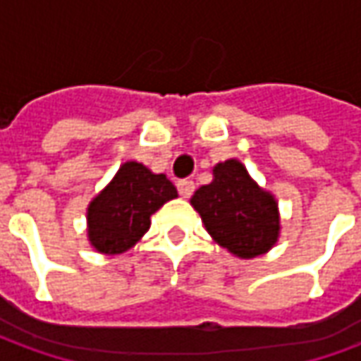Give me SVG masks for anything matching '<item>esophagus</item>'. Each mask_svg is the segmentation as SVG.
Returning a JSON list of instances; mask_svg holds the SVG:
<instances>
[{
  "label": "esophagus",
  "mask_w": 361,
  "mask_h": 361,
  "mask_svg": "<svg viewBox=\"0 0 361 361\" xmlns=\"http://www.w3.org/2000/svg\"><path fill=\"white\" fill-rule=\"evenodd\" d=\"M178 191H180V195L181 197H191L193 195V191H195V183L191 180H181L178 181Z\"/></svg>",
  "instance_id": "1"
}]
</instances>
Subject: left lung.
Instances as JSON below:
<instances>
[{"label":"left lung","instance_id":"obj_1","mask_svg":"<svg viewBox=\"0 0 361 361\" xmlns=\"http://www.w3.org/2000/svg\"><path fill=\"white\" fill-rule=\"evenodd\" d=\"M189 203L212 240L234 257L255 259L279 242V201L238 158L214 166L211 183L197 189Z\"/></svg>","mask_w":361,"mask_h":361}]
</instances>
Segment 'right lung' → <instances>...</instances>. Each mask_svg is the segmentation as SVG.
Instances as JSON below:
<instances>
[{
  "label": "right lung",
  "mask_w": 361,
  "mask_h": 361,
  "mask_svg": "<svg viewBox=\"0 0 361 361\" xmlns=\"http://www.w3.org/2000/svg\"><path fill=\"white\" fill-rule=\"evenodd\" d=\"M176 197L178 189L164 173L127 160L87 207L89 243L102 255L126 253L149 232L150 216Z\"/></svg>",
  "instance_id": "1"
}]
</instances>
